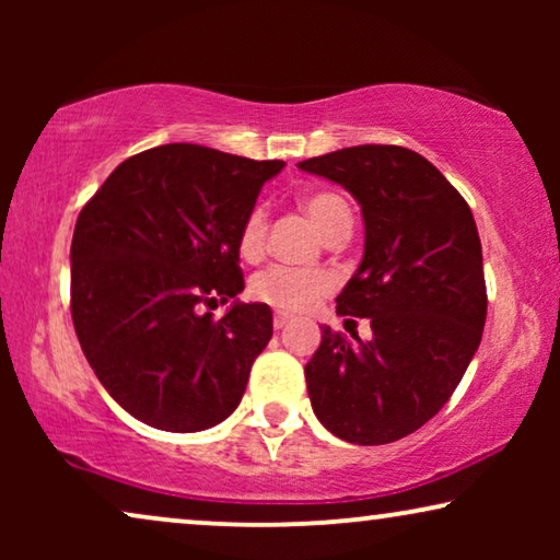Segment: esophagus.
Returning <instances> with one entry per match:
<instances>
[{"mask_svg": "<svg viewBox=\"0 0 560 560\" xmlns=\"http://www.w3.org/2000/svg\"><path fill=\"white\" fill-rule=\"evenodd\" d=\"M288 320H290V316H288V313H282V311H278V313H275V318H272V326H275V328H278V331H280V328H285V326H288Z\"/></svg>", "mask_w": 560, "mask_h": 560, "instance_id": "esophagus-1", "label": "esophagus"}]
</instances>
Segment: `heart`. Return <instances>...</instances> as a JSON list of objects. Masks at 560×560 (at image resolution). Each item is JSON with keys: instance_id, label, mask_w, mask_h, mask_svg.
<instances>
[{"instance_id": "heart-1", "label": "heart", "mask_w": 560, "mask_h": 560, "mask_svg": "<svg viewBox=\"0 0 560 560\" xmlns=\"http://www.w3.org/2000/svg\"><path fill=\"white\" fill-rule=\"evenodd\" d=\"M303 211L308 213L320 234L334 236L341 229H351V209L347 198L334 194V190H313L303 196ZM267 236V213L262 206L249 209L240 226L236 247L244 259H257L265 252ZM334 288V278L324 270H298V267H267L257 272L249 282V293L278 311H308L316 305L328 290Z\"/></svg>"}]
</instances>
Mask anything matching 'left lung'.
I'll return each instance as SVG.
<instances>
[{"instance_id":"left-lung-1","label":"left lung","mask_w":560,"mask_h":560,"mask_svg":"<svg viewBox=\"0 0 560 560\" xmlns=\"http://www.w3.org/2000/svg\"><path fill=\"white\" fill-rule=\"evenodd\" d=\"M362 206L364 257L336 298L372 339L324 326L305 364L320 425L357 446L405 439L454 395L487 320L481 242L469 203L423 155L359 144L298 163Z\"/></svg>"}]
</instances>
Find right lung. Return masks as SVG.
Here are the masks:
<instances>
[{"label":"right lung","instance_id":"add662e5","mask_svg":"<svg viewBox=\"0 0 560 560\" xmlns=\"http://www.w3.org/2000/svg\"><path fill=\"white\" fill-rule=\"evenodd\" d=\"M282 160L201 144L129 158L83 206L71 242V316L98 382L171 433L219 425L272 339L267 303H240L236 236ZM232 300L213 322L203 304Z\"/></svg>","mask_w":560,"mask_h":560}]
</instances>
